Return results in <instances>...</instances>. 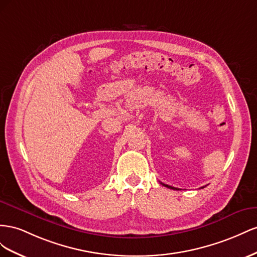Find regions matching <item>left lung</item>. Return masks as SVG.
I'll return each instance as SVG.
<instances>
[{"label":"left lung","mask_w":257,"mask_h":257,"mask_svg":"<svg viewBox=\"0 0 257 257\" xmlns=\"http://www.w3.org/2000/svg\"><path fill=\"white\" fill-rule=\"evenodd\" d=\"M161 184H163L164 186H166V187H168V188H170V189H179V188H175V187H172V186H170V185H167V184H164V183H161ZM203 188V187H202Z\"/></svg>","instance_id":"left-lung-1"}]
</instances>
